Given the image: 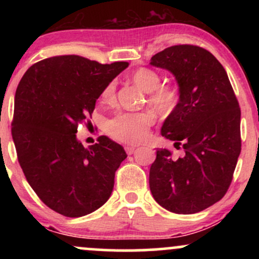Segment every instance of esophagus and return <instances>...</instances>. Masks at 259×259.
I'll list each match as a JSON object with an SVG mask.
<instances>
[{
    "mask_svg": "<svg viewBox=\"0 0 259 259\" xmlns=\"http://www.w3.org/2000/svg\"><path fill=\"white\" fill-rule=\"evenodd\" d=\"M135 150H136V146H132V145H127V146H125V151L127 154H133L135 152Z\"/></svg>",
    "mask_w": 259,
    "mask_h": 259,
    "instance_id": "34e87169",
    "label": "esophagus"
}]
</instances>
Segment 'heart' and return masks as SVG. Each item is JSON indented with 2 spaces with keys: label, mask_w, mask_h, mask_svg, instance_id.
I'll return each mask as SVG.
<instances>
[{
  "label": "heart",
  "mask_w": 259,
  "mask_h": 259,
  "mask_svg": "<svg viewBox=\"0 0 259 259\" xmlns=\"http://www.w3.org/2000/svg\"><path fill=\"white\" fill-rule=\"evenodd\" d=\"M132 80L145 92H150V103L162 114H170L179 103V90L175 86H159L160 76L157 72L147 68L138 69ZM115 84L109 82L102 92V100L109 102L114 97ZM154 121L151 112L118 113L107 120L106 132L117 141L138 144L147 136L148 129Z\"/></svg>",
  "instance_id": "heart-1"
}]
</instances>
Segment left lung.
Here are the masks:
<instances>
[{"label":"left lung","mask_w":259,"mask_h":259,"mask_svg":"<svg viewBox=\"0 0 259 259\" xmlns=\"http://www.w3.org/2000/svg\"><path fill=\"white\" fill-rule=\"evenodd\" d=\"M150 64L170 72L179 86V103L160 134L185 150L178 159L167 148L157 150L150 190L170 212H201L222 200L233 180L241 152L239 102L223 65L202 47H168Z\"/></svg>","instance_id":"obj_1"}]
</instances>
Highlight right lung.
Returning <instances> with one entry per match:
<instances>
[{
  "mask_svg": "<svg viewBox=\"0 0 259 259\" xmlns=\"http://www.w3.org/2000/svg\"><path fill=\"white\" fill-rule=\"evenodd\" d=\"M127 65L57 56L32 64L18 85L12 123L18 160L40 200L59 214H90L112 194L115 170L126 158L123 146L100 136L85 148L76 133Z\"/></svg>",
  "mask_w": 259,
  "mask_h": 259,
  "instance_id": "obj_1",
  "label": "right lung"
}]
</instances>
